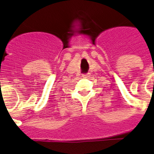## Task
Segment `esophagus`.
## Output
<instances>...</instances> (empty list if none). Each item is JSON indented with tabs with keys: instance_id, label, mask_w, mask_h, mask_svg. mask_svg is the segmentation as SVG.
<instances>
[{
	"instance_id": "obj_1",
	"label": "esophagus",
	"mask_w": 154,
	"mask_h": 154,
	"mask_svg": "<svg viewBox=\"0 0 154 154\" xmlns=\"http://www.w3.org/2000/svg\"><path fill=\"white\" fill-rule=\"evenodd\" d=\"M89 73H84V74H82V77H85H85H89Z\"/></svg>"
}]
</instances>
